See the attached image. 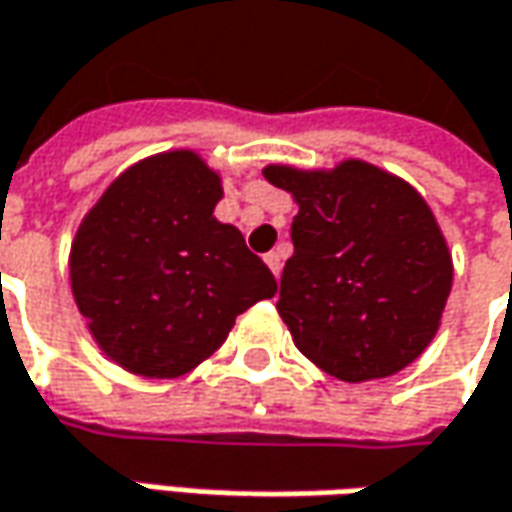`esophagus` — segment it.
Instances as JSON below:
<instances>
[{"instance_id": "1", "label": "esophagus", "mask_w": 512, "mask_h": 512, "mask_svg": "<svg viewBox=\"0 0 512 512\" xmlns=\"http://www.w3.org/2000/svg\"><path fill=\"white\" fill-rule=\"evenodd\" d=\"M263 260H266V266H269L274 277H277V274H280V269H283V255H280V252H269V255L263 257Z\"/></svg>"}]
</instances>
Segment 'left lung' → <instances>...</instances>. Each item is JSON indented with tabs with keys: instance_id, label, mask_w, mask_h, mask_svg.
<instances>
[{
	"instance_id": "8db88e82",
	"label": "left lung",
	"mask_w": 512,
	"mask_h": 512,
	"mask_svg": "<svg viewBox=\"0 0 512 512\" xmlns=\"http://www.w3.org/2000/svg\"><path fill=\"white\" fill-rule=\"evenodd\" d=\"M263 175L297 203L277 314L300 354L343 382L408 368L436 337L453 286L448 240L425 198L360 158L269 164Z\"/></svg>"
}]
</instances>
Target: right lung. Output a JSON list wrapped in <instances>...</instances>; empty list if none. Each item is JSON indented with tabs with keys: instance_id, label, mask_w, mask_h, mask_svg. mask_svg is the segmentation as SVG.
<instances>
[{
	"instance_id": "1",
	"label": "right lung",
	"mask_w": 512,
	"mask_h": 512,
	"mask_svg": "<svg viewBox=\"0 0 512 512\" xmlns=\"http://www.w3.org/2000/svg\"><path fill=\"white\" fill-rule=\"evenodd\" d=\"M221 198L201 152L167 150L124 169L81 218L73 300L104 357L135 377L189 374L277 291L238 226L215 218Z\"/></svg>"
}]
</instances>
